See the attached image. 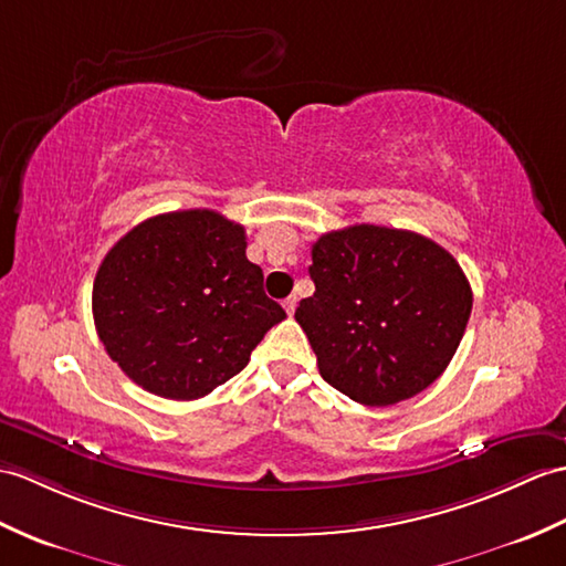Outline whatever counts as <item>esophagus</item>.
Here are the masks:
<instances>
[{"instance_id":"1","label":"esophagus","mask_w":566,"mask_h":566,"mask_svg":"<svg viewBox=\"0 0 566 566\" xmlns=\"http://www.w3.org/2000/svg\"><path fill=\"white\" fill-rule=\"evenodd\" d=\"M296 304H298V296H296V294L286 296V298H284V311H286L289 315H294V311H296Z\"/></svg>"}]
</instances>
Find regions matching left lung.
Segmentation results:
<instances>
[{
  "instance_id": "obj_1",
  "label": "left lung",
  "mask_w": 566,
  "mask_h": 566,
  "mask_svg": "<svg viewBox=\"0 0 566 566\" xmlns=\"http://www.w3.org/2000/svg\"><path fill=\"white\" fill-rule=\"evenodd\" d=\"M315 292L294 313L321 376L369 407L437 380L461 345L472 289L455 258L415 231L354 223L311 248Z\"/></svg>"
}]
</instances>
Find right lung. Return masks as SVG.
I'll use <instances>...</instances> for the list:
<instances>
[{"mask_svg": "<svg viewBox=\"0 0 566 566\" xmlns=\"http://www.w3.org/2000/svg\"><path fill=\"white\" fill-rule=\"evenodd\" d=\"M245 229L214 209L137 223L103 258L94 323L108 357L144 390L197 400L245 369L286 318L245 258Z\"/></svg>", "mask_w": 566, "mask_h": 566, "instance_id": "add662e5", "label": "right lung"}]
</instances>
